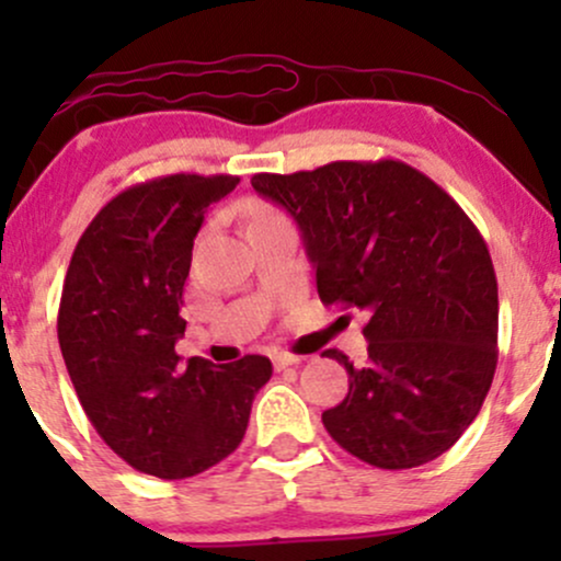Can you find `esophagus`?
<instances>
[{"mask_svg":"<svg viewBox=\"0 0 561 561\" xmlns=\"http://www.w3.org/2000/svg\"><path fill=\"white\" fill-rule=\"evenodd\" d=\"M300 362H306V358L293 356V353H276V356H274V369H287V366H295V364H300Z\"/></svg>","mask_w":561,"mask_h":561,"instance_id":"34e87169","label":"esophagus"}]
</instances>
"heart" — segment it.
<instances>
[{"instance_id":"heart-1","label":"heart","mask_w":561,"mask_h":561,"mask_svg":"<svg viewBox=\"0 0 561 561\" xmlns=\"http://www.w3.org/2000/svg\"><path fill=\"white\" fill-rule=\"evenodd\" d=\"M259 218H268V214H266V210H259V214H255V218H253V221H259Z\"/></svg>"}]
</instances>
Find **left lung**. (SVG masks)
Listing matches in <instances>:
<instances>
[{"mask_svg": "<svg viewBox=\"0 0 561 561\" xmlns=\"http://www.w3.org/2000/svg\"><path fill=\"white\" fill-rule=\"evenodd\" d=\"M298 224L319 298L369 313V358L345 366V401L321 414L347 454L379 469L427 465L474 422L499 362V285L456 199L401 160L255 173Z\"/></svg>", "mask_w": 561, "mask_h": 561, "instance_id": "left-lung-1", "label": "left lung"}]
</instances>
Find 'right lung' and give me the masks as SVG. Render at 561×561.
Listing matches in <instances>:
<instances>
[{"mask_svg": "<svg viewBox=\"0 0 561 561\" xmlns=\"http://www.w3.org/2000/svg\"><path fill=\"white\" fill-rule=\"evenodd\" d=\"M240 176L173 173L128 186L92 218L62 285L57 340L89 422L126 465L163 480L205 472L242 443L266 356L179 364L192 244Z\"/></svg>", "mask_w": 561, "mask_h": 561, "instance_id": "1", "label": "right lung"}]
</instances>
